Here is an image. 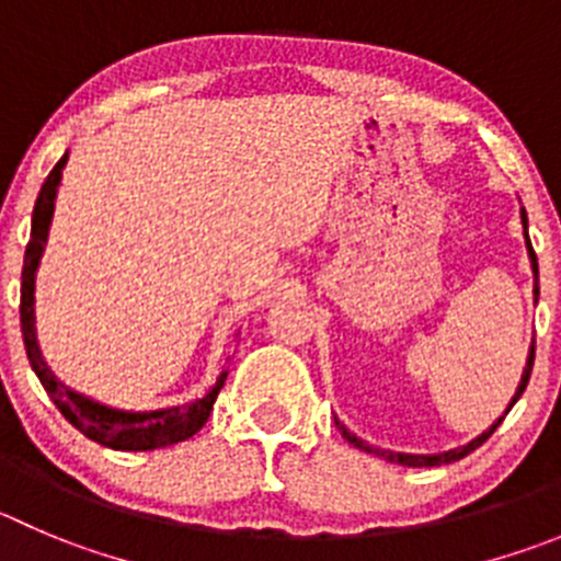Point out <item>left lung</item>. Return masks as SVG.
I'll return each mask as SVG.
<instances>
[{
    "mask_svg": "<svg viewBox=\"0 0 561 561\" xmlns=\"http://www.w3.org/2000/svg\"><path fill=\"white\" fill-rule=\"evenodd\" d=\"M520 218H523V229H526V227H528V224H526V209H523V213H520ZM526 245H528V256H531V271H534V301H537V296H540V287H537V254H534L531 240H528V232H526ZM531 368H534V343H531V352H528L526 370H523V379H520V385H517V392H515V396H512V404L506 407V412H510L512 407H515V401L520 399L523 390H526L528 376H531ZM506 412H504V415L499 417V421L493 423V426L486 428L484 434H479V437H476V439H470L468 446L454 448V451H446V454H432V457H426V454H396V451H381V448H374V446H368V443H363V439H359V437H354V434L348 432V428L340 426V421H334V423H337V428H340V432H343V437L348 439V443H352V446H357L359 451L376 454V457H385V459H390V462L407 465V468H437V465H448V462H457V459L468 457V454H470V451H476V448H479L481 443H486V439H490V434H493L495 428L501 426V421H504V417H506Z\"/></svg>",
    "mask_w": 561,
    "mask_h": 561,
    "instance_id": "1",
    "label": "left lung"
}]
</instances>
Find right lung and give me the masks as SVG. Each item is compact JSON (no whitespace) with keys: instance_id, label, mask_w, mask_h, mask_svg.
I'll return each mask as SVG.
<instances>
[{"instance_id":"1","label":"right lung","mask_w":561,"mask_h":561,"mask_svg":"<svg viewBox=\"0 0 561 561\" xmlns=\"http://www.w3.org/2000/svg\"><path fill=\"white\" fill-rule=\"evenodd\" d=\"M66 160L68 151L60 157V162L51 169L44 187H41L38 202H35L33 209V232H30L27 251H24V268H21V334H24V348H27L30 365H33L35 376L41 379L44 390L49 392V399L60 410V415L71 426L80 428L88 439L99 443V446L115 448V451H154V448L174 446V443L193 437L207 423L213 404H216L218 392L224 387V379H227V370L218 376L213 390L204 399L193 401V404L169 407V410L154 412H124L96 404V401L85 399L80 392L62 387L55 379V374L46 368L44 357H41L38 337H35V271H38L46 238H49L57 185H60Z\"/></svg>"}]
</instances>
